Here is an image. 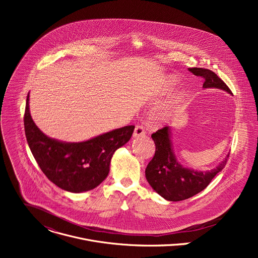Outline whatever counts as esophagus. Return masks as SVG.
I'll return each mask as SVG.
<instances>
[{
  "mask_svg": "<svg viewBox=\"0 0 258 258\" xmlns=\"http://www.w3.org/2000/svg\"><path fill=\"white\" fill-rule=\"evenodd\" d=\"M145 136V128L143 125H136L134 131V137H142Z\"/></svg>",
  "mask_w": 258,
  "mask_h": 258,
  "instance_id": "esophagus-1",
  "label": "esophagus"
}]
</instances>
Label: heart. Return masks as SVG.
Returning a JSON list of instances; mask_svg holds the SVG:
<instances>
[{
  "label": "heart",
  "mask_w": 258,
  "mask_h": 258,
  "mask_svg": "<svg viewBox=\"0 0 258 258\" xmlns=\"http://www.w3.org/2000/svg\"><path fill=\"white\" fill-rule=\"evenodd\" d=\"M181 95L177 96V99H180ZM170 113V108H165V109H162L160 110V111H158L156 114H155V119L158 120V121H161V120H164Z\"/></svg>",
  "instance_id": "obj_1"
}]
</instances>
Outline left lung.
Returning <instances> with one entry per match:
<instances>
[{
	"label": "left lung",
	"mask_w": 258,
	"mask_h": 258,
	"mask_svg": "<svg viewBox=\"0 0 258 258\" xmlns=\"http://www.w3.org/2000/svg\"><path fill=\"white\" fill-rule=\"evenodd\" d=\"M197 77L204 79L203 88H216L232 94L229 87L215 73L206 68H189ZM156 150L154 157L147 165L146 178L150 186L168 201L186 200L203 191L212 178L226 166L230 154L215 168L209 171H195L181 166L172 152L169 128L164 126L152 134Z\"/></svg>",
	"instance_id": "left-lung-1"
}]
</instances>
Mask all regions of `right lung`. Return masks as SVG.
I'll list each match as a JSON object with an SVG mask.
<instances>
[{
  "label": "right lung",
  "instance_id": "1",
  "mask_svg": "<svg viewBox=\"0 0 258 258\" xmlns=\"http://www.w3.org/2000/svg\"><path fill=\"white\" fill-rule=\"evenodd\" d=\"M29 95L24 131L30 151L45 175L62 190L81 193L99 186L109 173L115 150L127 143L135 125H126L86 142L63 143L43 134L29 113Z\"/></svg>",
  "mask_w": 258,
  "mask_h": 258
}]
</instances>
